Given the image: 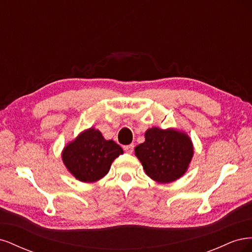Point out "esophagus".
Masks as SVG:
<instances>
[{"label": "esophagus", "instance_id": "obj_1", "mask_svg": "<svg viewBox=\"0 0 252 252\" xmlns=\"http://www.w3.org/2000/svg\"><path fill=\"white\" fill-rule=\"evenodd\" d=\"M125 152H127V154H132L133 151V148H134V145L133 144H130V145H126V146L123 147Z\"/></svg>", "mask_w": 252, "mask_h": 252}]
</instances>
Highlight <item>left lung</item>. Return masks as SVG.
Masks as SVG:
<instances>
[{"mask_svg": "<svg viewBox=\"0 0 252 252\" xmlns=\"http://www.w3.org/2000/svg\"><path fill=\"white\" fill-rule=\"evenodd\" d=\"M134 151L145 172L158 183H170L181 178L193 156L191 141L185 133L157 127L148 129L145 142Z\"/></svg>", "mask_w": 252, "mask_h": 252, "instance_id": "left-lung-1", "label": "left lung"}]
</instances>
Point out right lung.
Wrapping results in <instances>:
<instances>
[{"label": "right lung", "instance_id": "1", "mask_svg": "<svg viewBox=\"0 0 252 252\" xmlns=\"http://www.w3.org/2000/svg\"><path fill=\"white\" fill-rule=\"evenodd\" d=\"M123 149L113 141H106L102 133L90 128L82 132L63 151V162L81 182H95L108 173L113 159Z\"/></svg>", "mask_w": 252, "mask_h": 252}]
</instances>
